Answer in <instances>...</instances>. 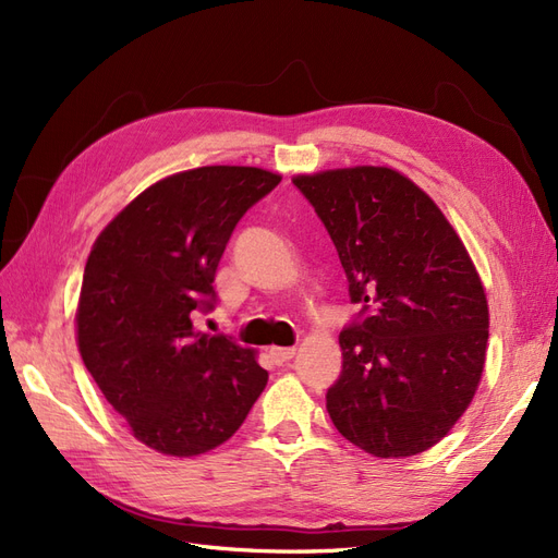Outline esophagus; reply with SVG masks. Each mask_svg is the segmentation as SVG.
I'll return each instance as SVG.
<instances>
[{
  "mask_svg": "<svg viewBox=\"0 0 558 558\" xmlns=\"http://www.w3.org/2000/svg\"><path fill=\"white\" fill-rule=\"evenodd\" d=\"M295 356V347H272L269 349V359H272L277 365L289 363Z\"/></svg>",
  "mask_w": 558,
  "mask_h": 558,
  "instance_id": "1",
  "label": "esophagus"
}]
</instances>
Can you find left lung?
Here are the masks:
<instances>
[{"label":"left lung","mask_w":558,"mask_h":558,"mask_svg":"<svg viewBox=\"0 0 558 558\" xmlns=\"http://www.w3.org/2000/svg\"><path fill=\"white\" fill-rule=\"evenodd\" d=\"M326 226L363 310L340 332L326 393L335 428L379 459L430 449L461 418L488 342L484 286L459 234L391 167L293 179Z\"/></svg>","instance_id":"8db88e82"}]
</instances>
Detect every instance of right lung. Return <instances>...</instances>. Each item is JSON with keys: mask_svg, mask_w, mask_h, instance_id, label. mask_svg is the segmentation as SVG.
<instances>
[{"mask_svg": "<svg viewBox=\"0 0 558 558\" xmlns=\"http://www.w3.org/2000/svg\"><path fill=\"white\" fill-rule=\"evenodd\" d=\"M258 167L211 165L146 189L99 234L83 272L78 351L132 435L197 456L234 435L267 384L256 351L197 332L240 218L277 189Z\"/></svg>", "mask_w": 558, "mask_h": 558, "instance_id": "add662e5", "label": "right lung"}]
</instances>
